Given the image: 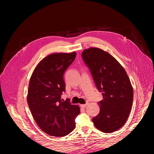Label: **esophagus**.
I'll use <instances>...</instances> for the list:
<instances>
[{"label":"esophagus","mask_w":154,"mask_h":154,"mask_svg":"<svg viewBox=\"0 0 154 154\" xmlns=\"http://www.w3.org/2000/svg\"><path fill=\"white\" fill-rule=\"evenodd\" d=\"M88 103H85V104H83V105H80V106L82 107V108H85V107L87 106Z\"/></svg>","instance_id":"34e87169"}]
</instances>
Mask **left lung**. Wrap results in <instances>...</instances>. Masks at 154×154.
I'll return each mask as SVG.
<instances>
[{"mask_svg": "<svg viewBox=\"0 0 154 154\" xmlns=\"http://www.w3.org/2000/svg\"><path fill=\"white\" fill-rule=\"evenodd\" d=\"M82 57L103 97L97 103L100 112L92 122L101 132H115L125 125L132 109L131 82L123 66L106 51L90 48L83 51Z\"/></svg>", "mask_w": 154, "mask_h": 154, "instance_id": "1", "label": "left lung"}]
</instances>
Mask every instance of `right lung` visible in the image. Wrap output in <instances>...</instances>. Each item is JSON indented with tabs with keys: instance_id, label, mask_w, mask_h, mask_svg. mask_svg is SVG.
<instances>
[{
	"instance_id": "1",
	"label": "right lung",
	"mask_w": 154,
	"mask_h": 154,
	"mask_svg": "<svg viewBox=\"0 0 154 154\" xmlns=\"http://www.w3.org/2000/svg\"><path fill=\"white\" fill-rule=\"evenodd\" d=\"M76 56L75 51L49 54L38 63L30 78L27 103L37 125L50 136L71 133L76 126L74 120L80 113L78 105L61 99L66 89L64 72Z\"/></svg>"
}]
</instances>
